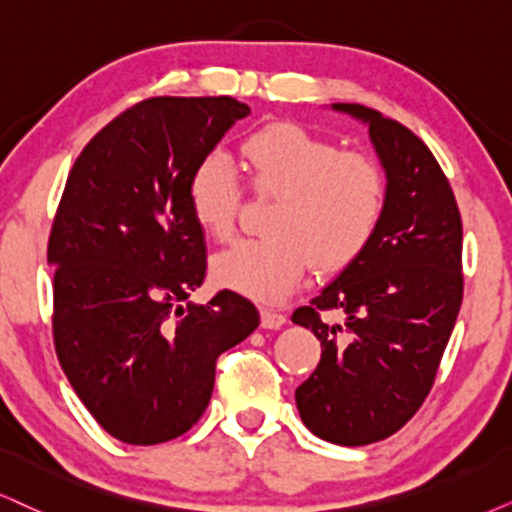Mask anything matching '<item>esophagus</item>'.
Returning <instances> with one entry per match:
<instances>
[{"label":"esophagus","instance_id":"obj_1","mask_svg":"<svg viewBox=\"0 0 512 512\" xmlns=\"http://www.w3.org/2000/svg\"><path fill=\"white\" fill-rule=\"evenodd\" d=\"M286 314L274 312V309H262V328H269V331H276L286 323Z\"/></svg>","mask_w":512,"mask_h":512}]
</instances>
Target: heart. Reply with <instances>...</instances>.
Masks as SVG:
<instances>
[{
  "label": "heart",
  "mask_w": 512,
  "mask_h": 512,
  "mask_svg": "<svg viewBox=\"0 0 512 512\" xmlns=\"http://www.w3.org/2000/svg\"><path fill=\"white\" fill-rule=\"evenodd\" d=\"M250 189L278 196L269 238H243L210 264L219 288L257 302L295 293L314 260L338 271L368 248L387 205V179L371 158L340 153L331 141L300 125H271L241 146ZM191 219L212 238L234 229L241 184L222 153H208L186 181Z\"/></svg>",
  "instance_id": "obj_1"
}]
</instances>
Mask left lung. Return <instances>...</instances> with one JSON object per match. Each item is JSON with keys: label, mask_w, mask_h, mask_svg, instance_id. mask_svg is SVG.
<instances>
[{"label": "left lung", "mask_w": 512, "mask_h": 512, "mask_svg": "<svg viewBox=\"0 0 512 512\" xmlns=\"http://www.w3.org/2000/svg\"><path fill=\"white\" fill-rule=\"evenodd\" d=\"M368 127L387 205L368 248L293 323L321 342L295 390L302 423L340 446L394 435L428 397L463 300V224L442 167L411 129L359 103H331ZM338 308L342 324L323 320Z\"/></svg>", "instance_id": "obj_1"}]
</instances>
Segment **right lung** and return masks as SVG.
<instances>
[{
  "mask_svg": "<svg viewBox=\"0 0 512 512\" xmlns=\"http://www.w3.org/2000/svg\"><path fill=\"white\" fill-rule=\"evenodd\" d=\"M250 115L231 96H158L118 115L84 146L49 236L54 342L68 383L108 435L151 446L184 435L208 409L217 357L260 326L205 278L191 219L193 165Z\"/></svg>",
  "mask_w": 512,
  "mask_h": 512,
  "instance_id": "add662e5",
  "label": "right lung"
}]
</instances>
